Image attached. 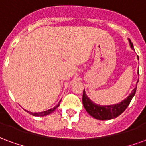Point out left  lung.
Segmentation results:
<instances>
[{
	"instance_id": "8db88e82",
	"label": "left lung",
	"mask_w": 146,
	"mask_h": 146,
	"mask_svg": "<svg viewBox=\"0 0 146 146\" xmlns=\"http://www.w3.org/2000/svg\"><path fill=\"white\" fill-rule=\"evenodd\" d=\"M130 44L131 48L134 49V46L131 40H130ZM139 75V73H138ZM136 88H135L131 95H129L127 98L124 99L123 101L121 102L119 104L112 105V106H102L99 105H96L93 102L91 101L88 96L85 95V92L84 90L82 97V102L84 105V107L86 110V111L95 119H100V120H106V119H111L113 118H116L118 116H119L122 113L124 112V110L127 108V106L131 102L132 98L134 97L135 92H136Z\"/></svg>"
}]
</instances>
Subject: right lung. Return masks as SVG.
Here are the masks:
<instances>
[{"label": "right lung", "mask_w": 146, "mask_h": 146, "mask_svg": "<svg viewBox=\"0 0 146 146\" xmlns=\"http://www.w3.org/2000/svg\"><path fill=\"white\" fill-rule=\"evenodd\" d=\"M59 106V104H58L55 107H54L53 109H51V110H47V111H44V112H42V113H31V112H29V111H27V113H29L30 114H31V115H33V116H47V115H48V114H50V113H51L53 111H54L55 110V109L58 107Z\"/></svg>", "instance_id": "1"}]
</instances>
